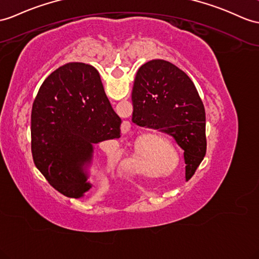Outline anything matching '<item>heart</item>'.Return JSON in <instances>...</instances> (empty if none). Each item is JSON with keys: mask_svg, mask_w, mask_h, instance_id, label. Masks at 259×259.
<instances>
[{"mask_svg": "<svg viewBox=\"0 0 259 259\" xmlns=\"http://www.w3.org/2000/svg\"><path fill=\"white\" fill-rule=\"evenodd\" d=\"M156 146L158 147H168L169 146V143H167L165 140H160L157 142ZM148 161L149 159L147 158L146 156H144V154L141 153H136L134 154V156H132L130 159H127L126 161V168L128 170H132L133 172L136 174H146L149 171V165H148ZM171 162L170 159L165 160L166 165H169V163Z\"/></svg>", "mask_w": 259, "mask_h": 259, "instance_id": "heart-1", "label": "heart"}]
</instances>
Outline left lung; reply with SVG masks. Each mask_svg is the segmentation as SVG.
<instances>
[{"label":"left lung","mask_w":259,"mask_h":259,"mask_svg":"<svg viewBox=\"0 0 259 259\" xmlns=\"http://www.w3.org/2000/svg\"><path fill=\"white\" fill-rule=\"evenodd\" d=\"M133 123L175 138L184 150L186 176H192L206 153L205 110L193 82L177 66L154 59L136 73Z\"/></svg>","instance_id":"8db88e82"}]
</instances>
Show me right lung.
I'll return each mask as SVG.
<instances>
[{"label": "right lung", "mask_w": 259, "mask_h": 259, "mask_svg": "<svg viewBox=\"0 0 259 259\" xmlns=\"http://www.w3.org/2000/svg\"><path fill=\"white\" fill-rule=\"evenodd\" d=\"M121 118L112 109L94 67L69 62L42 82L31 109V154L49 185L68 198L89 191L84 166L96 144L121 137Z\"/></svg>", "instance_id": "right-lung-1"}]
</instances>
